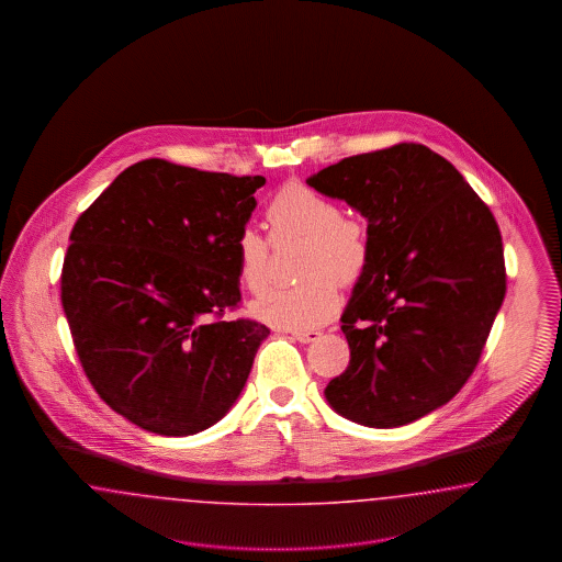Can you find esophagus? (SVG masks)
Segmentation results:
<instances>
[{
    "label": "esophagus",
    "mask_w": 562,
    "mask_h": 562,
    "mask_svg": "<svg viewBox=\"0 0 562 562\" xmlns=\"http://www.w3.org/2000/svg\"><path fill=\"white\" fill-rule=\"evenodd\" d=\"M321 330H291V337L296 339L299 344H310V341H316L321 337Z\"/></svg>",
    "instance_id": "esophagus-1"
}]
</instances>
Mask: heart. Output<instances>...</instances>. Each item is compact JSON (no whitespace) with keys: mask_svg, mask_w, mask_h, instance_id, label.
<instances>
[{"mask_svg":"<svg viewBox=\"0 0 562 562\" xmlns=\"http://www.w3.org/2000/svg\"><path fill=\"white\" fill-rule=\"evenodd\" d=\"M266 214L273 240L307 238L303 276L310 280L289 289H269L250 303V314L278 328L318 326L339 307L337 282H356L367 268V229L360 221L341 216L335 202L301 183L280 189L269 200ZM236 259L241 284L259 293L268 280V240L252 227L241 229Z\"/></svg>","mask_w":562,"mask_h":562,"instance_id":"1","label":"heart"}]
</instances>
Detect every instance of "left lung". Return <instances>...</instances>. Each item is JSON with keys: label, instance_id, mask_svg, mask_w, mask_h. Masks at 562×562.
Instances as JSON below:
<instances>
[{"label": "left lung", "instance_id": "1", "mask_svg": "<svg viewBox=\"0 0 562 562\" xmlns=\"http://www.w3.org/2000/svg\"><path fill=\"white\" fill-rule=\"evenodd\" d=\"M307 186L369 221V261L341 316L349 367L324 396L360 426L413 424L481 360L506 296L497 221L451 161L417 143L337 161Z\"/></svg>", "mask_w": 562, "mask_h": 562}]
</instances>
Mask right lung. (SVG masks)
I'll return each mask as SVG.
<instances>
[{
	"label": "right lung",
	"mask_w": 562,
	"mask_h": 562,
	"mask_svg": "<svg viewBox=\"0 0 562 562\" xmlns=\"http://www.w3.org/2000/svg\"><path fill=\"white\" fill-rule=\"evenodd\" d=\"M263 177L136 161L80 214L60 301L81 369L134 426L211 428L238 401L269 328L240 303L236 240Z\"/></svg>",
	"instance_id": "obj_1"
}]
</instances>
